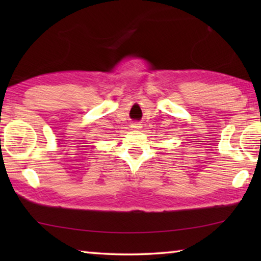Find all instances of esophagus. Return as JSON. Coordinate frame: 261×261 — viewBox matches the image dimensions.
I'll return each instance as SVG.
<instances>
[{
  "mask_svg": "<svg viewBox=\"0 0 261 261\" xmlns=\"http://www.w3.org/2000/svg\"><path fill=\"white\" fill-rule=\"evenodd\" d=\"M132 127H134V129H139V124H132Z\"/></svg>",
  "mask_w": 261,
  "mask_h": 261,
  "instance_id": "34e87169",
  "label": "esophagus"
}]
</instances>
